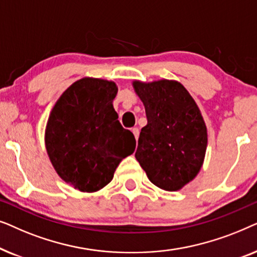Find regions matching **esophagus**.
<instances>
[{
  "instance_id": "obj_1",
  "label": "esophagus",
  "mask_w": 257,
  "mask_h": 257,
  "mask_svg": "<svg viewBox=\"0 0 257 257\" xmlns=\"http://www.w3.org/2000/svg\"><path fill=\"white\" fill-rule=\"evenodd\" d=\"M132 133H133V135H135V138H136V140H138V138H139V130L137 128V127L132 128Z\"/></svg>"
}]
</instances>
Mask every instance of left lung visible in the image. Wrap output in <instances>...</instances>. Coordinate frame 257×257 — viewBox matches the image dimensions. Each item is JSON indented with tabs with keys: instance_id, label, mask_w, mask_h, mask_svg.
Wrapping results in <instances>:
<instances>
[{
	"instance_id": "8db88e82",
	"label": "left lung",
	"mask_w": 257,
	"mask_h": 257,
	"mask_svg": "<svg viewBox=\"0 0 257 257\" xmlns=\"http://www.w3.org/2000/svg\"><path fill=\"white\" fill-rule=\"evenodd\" d=\"M145 106L136 159L153 185L175 192L201 170L207 150V127L195 100L178 80H133Z\"/></svg>"
}]
</instances>
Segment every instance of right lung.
I'll list each match as a JSON object with an SVG mask.
<instances>
[{
  "instance_id": "1",
  "label": "right lung",
  "mask_w": 257,
  "mask_h": 257,
  "mask_svg": "<svg viewBox=\"0 0 257 257\" xmlns=\"http://www.w3.org/2000/svg\"><path fill=\"white\" fill-rule=\"evenodd\" d=\"M112 80L84 77L56 101L45 127V149L59 178L75 189L105 187L118 165L136 150V139L118 120Z\"/></svg>"
}]
</instances>
